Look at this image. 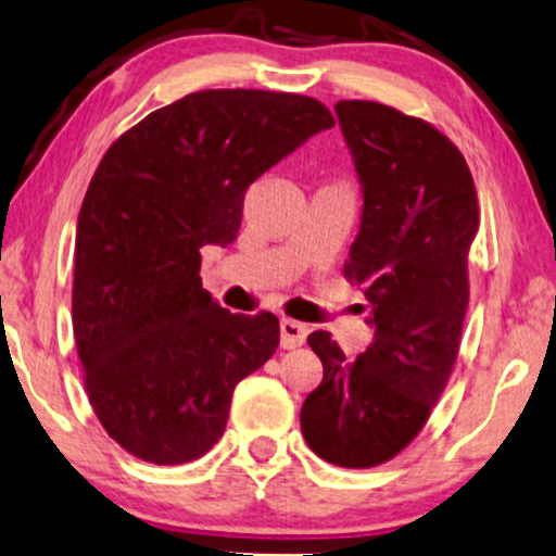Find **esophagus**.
Wrapping results in <instances>:
<instances>
[{
	"label": "esophagus",
	"instance_id": "esophagus-1",
	"mask_svg": "<svg viewBox=\"0 0 556 556\" xmlns=\"http://www.w3.org/2000/svg\"><path fill=\"white\" fill-rule=\"evenodd\" d=\"M279 336H282V349H298L307 339V326L300 320L282 318V323H279Z\"/></svg>",
	"mask_w": 556,
	"mask_h": 556
}]
</instances>
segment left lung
<instances>
[{"label":"left lung","instance_id":"obj_1","mask_svg":"<svg viewBox=\"0 0 556 556\" xmlns=\"http://www.w3.org/2000/svg\"><path fill=\"white\" fill-rule=\"evenodd\" d=\"M362 185L346 277L364 287L375 341L354 362L315 330L323 382L300 410L307 446L367 469L416 439L452 375L465 323L467 251L480 226L472 174L433 125L379 102L336 104Z\"/></svg>","mask_w":556,"mask_h":556}]
</instances>
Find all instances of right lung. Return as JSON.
<instances>
[{"instance_id":"obj_1","label":"right lung","mask_w":556,"mask_h":556,"mask_svg":"<svg viewBox=\"0 0 556 556\" xmlns=\"http://www.w3.org/2000/svg\"><path fill=\"white\" fill-rule=\"evenodd\" d=\"M328 128L313 97L207 89L104 153L79 210L72 311L89 403L125 452L200 459L236 384L277 351V315H233L202 290L200 249L233 243L251 181Z\"/></svg>"}]
</instances>
